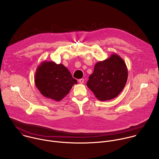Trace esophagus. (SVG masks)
<instances>
[{"instance_id": "esophagus-1", "label": "esophagus", "mask_w": 159, "mask_h": 159, "mask_svg": "<svg viewBox=\"0 0 159 159\" xmlns=\"http://www.w3.org/2000/svg\"><path fill=\"white\" fill-rule=\"evenodd\" d=\"M79 83L82 84V83L84 82V79H80L79 80Z\"/></svg>"}]
</instances>
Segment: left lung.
<instances>
[{"instance_id": "left-lung-1", "label": "left lung", "mask_w": 159, "mask_h": 159, "mask_svg": "<svg viewBox=\"0 0 159 159\" xmlns=\"http://www.w3.org/2000/svg\"><path fill=\"white\" fill-rule=\"evenodd\" d=\"M127 79L126 63L121 57L115 53L107 59L96 63L87 85L98 99L105 101L117 97L125 87Z\"/></svg>"}]
</instances>
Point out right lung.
Segmentation results:
<instances>
[{
  "label": "right lung",
  "instance_id": "add662e5",
  "mask_svg": "<svg viewBox=\"0 0 159 159\" xmlns=\"http://www.w3.org/2000/svg\"><path fill=\"white\" fill-rule=\"evenodd\" d=\"M34 83L40 93L56 101H60L68 94L77 81L63 65L53 61H43L35 73Z\"/></svg>",
  "mask_w": 159,
  "mask_h": 159
}]
</instances>
